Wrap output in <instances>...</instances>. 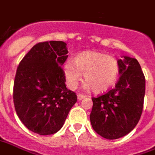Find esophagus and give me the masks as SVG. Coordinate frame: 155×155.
Here are the masks:
<instances>
[{"label":"esophagus","instance_id":"esophagus-1","mask_svg":"<svg viewBox=\"0 0 155 155\" xmlns=\"http://www.w3.org/2000/svg\"><path fill=\"white\" fill-rule=\"evenodd\" d=\"M85 97H86V96H84V95H82V94L78 95V99L79 101H81V100H82V99H84Z\"/></svg>","mask_w":155,"mask_h":155}]
</instances>
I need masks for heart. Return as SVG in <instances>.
Wrapping results in <instances>:
<instances>
[{"mask_svg":"<svg viewBox=\"0 0 155 155\" xmlns=\"http://www.w3.org/2000/svg\"><path fill=\"white\" fill-rule=\"evenodd\" d=\"M119 61L112 56L93 51L79 54L73 61L67 62L64 73L67 85L75 89L82 79V73L87 82L86 89L92 87L95 92H103L110 89L119 78Z\"/></svg>","mask_w":155,"mask_h":155,"instance_id":"b5f03b06","label":"heart"}]
</instances>
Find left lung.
I'll list each match as a JSON object with an SVG mask.
<instances>
[{
    "label": "left lung",
    "mask_w": 155,
    "mask_h": 155,
    "mask_svg": "<svg viewBox=\"0 0 155 155\" xmlns=\"http://www.w3.org/2000/svg\"><path fill=\"white\" fill-rule=\"evenodd\" d=\"M120 78L107 93L92 97L90 120L95 131L107 140L125 136L140 119L144 107L145 78L135 58L119 59Z\"/></svg>",
    "instance_id": "left-lung-1"
}]
</instances>
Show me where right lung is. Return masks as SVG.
<instances>
[{"label":"right lung","mask_w":155,"mask_h":155,"mask_svg":"<svg viewBox=\"0 0 155 155\" xmlns=\"http://www.w3.org/2000/svg\"><path fill=\"white\" fill-rule=\"evenodd\" d=\"M63 41L39 43L20 61L14 81L13 99L21 122L40 135H53L64 125L77 102L65 85L62 65L68 58Z\"/></svg>","instance_id":"1"}]
</instances>
